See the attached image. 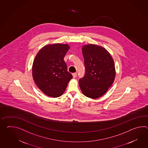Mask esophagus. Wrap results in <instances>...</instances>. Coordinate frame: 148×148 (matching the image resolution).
Returning a JSON list of instances; mask_svg holds the SVG:
<instances>
[{"instance_id": "esophagus-1", "label": "esophagus", "mask_w": 148, "mask_h": 148, "mask_svg": "<svg viewBox=\"0 0 148 148\" xmlns=\"http://www.w3.org/2000/svg\"><path fill=\"white\" fill-rule=\"evenodd\" d=\"M73 78H75L77 76V73H73Z\"/></svg>"}]
</instances>
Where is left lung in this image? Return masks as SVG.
Listing matches in <instances>:
<instances>
[{
	"instance_id": "8db88e82",
	"label": "left lung",
	"mask_w": 148,
	"mask_h": 148,
	"mask_svg": "<svg viewBox=\"0 0 148 148\" xmlns=\"http://www.w3.org/2000/svg\"><path fill=\"white\" fill-rule=\"evenodd\" d=\"M82 51L86 74L79 79V86L86 97L98 98L105 94L114 81V60L105 48L94 44L84 45Z\"/></svg>"
}]
</instances>
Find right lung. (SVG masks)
<instances>
[{
  "label": "right lung",
  "mask_w": 148,
  "mask_h": 148,
  "mask_svg": "<svg viewBox=\"0 0 148 148\" xmlns=\"http://www.w3.org/2000/svg\"><path fill=\"white\" fill-rule=\"evenodd\" d=\"M67 44L46 45L37 53L32 65V76L39 89L46 95H62L73 76L67 71L64 58L69 49Z\"/></svg>",
  "instance_id": "right-lung-1"
}]
</instances>
